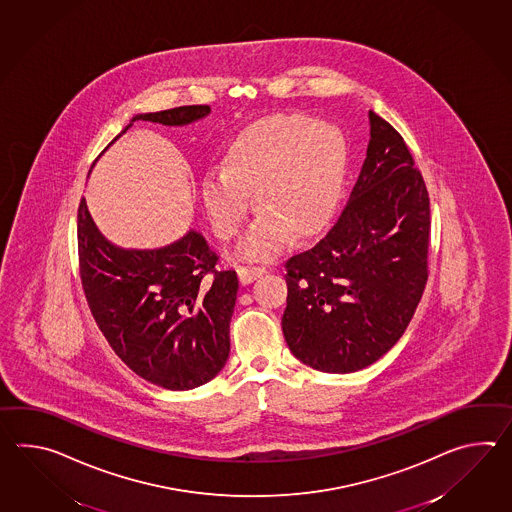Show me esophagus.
<instances>
[{"label":"esophagus","mask_w":512,"mask_h":512,"mask_svg":"<svg viewBox=\"0 0 512 512\" xmlns=\"http://www.w3.org/2000/svg\"><path fill=\"white\" fill-rule=\"evenodd\" d=\"M237 273H239L240 283L250 284L251 281H255V279L264 275L266 268L264 266H239Z\"/></svg>","instance_id":"34e87169"}]
</instances>
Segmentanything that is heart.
I'll use <instances>...</instances> for the list:
<instances>
[{
    "label": "heart",
    "mask_w": 512,
    "mask_h": 512,
    "mask_svg": "<svg viewBox=\"0 0 512 512\" xmlns=\"http://www.w3.org/2000/svg\"><path fill=\"white\" fill-rule=\"evenodd\" d=\"M347 163L345 139L336 126L305 114H273L246 126L231 143L224 171L202 180L207 215L220 239L237 237L255 193L259 218L240 242L250 259H270L290 233L314 235L329 220Z\"/></svg>",
    "instance_id": "obj_1"
}]
</instances>
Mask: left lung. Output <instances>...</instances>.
Instances as JSON below:
<instances>
[{"instance_id":"obj_1","label":"left lung","mask_w":512,"mask_h":512,"mask_svg":"<svg viewBox=\"0 0 512 512\" xmlns=\"http://www.w3.org/2000/svg\"><path fill=\"white\" fill-rule=\"evenodd\" d=\"M362 171L327 233L284 262V340L303 364L354 373L400 340L428 281L430 196L406 141L369 112Z\"/></svg>"}]
</instances>
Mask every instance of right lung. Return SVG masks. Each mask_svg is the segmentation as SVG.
<instances>
[{
    "instance_id": "add662e5",
    "label": "right lung",
    "mask_w": 512,
    "mask_h": 512,
    "mask_svg": "<svg viewBox=\"0 0 512 512\" xmlns=\"http://www.w3.org/2000/svg\"><path fill=\"white\" fill-rule=\"evenodd\" d=\"M207 114L209 106L194 104L136 115L132 123L187 125ZM77 242L80 283L91 316L137 376L185 391L218 375L229 356L239 279L233 270H216L218 255L200 233L189 231L161 250H119L101 237L82 196Z\"/></svg>"
}]
</instances>
